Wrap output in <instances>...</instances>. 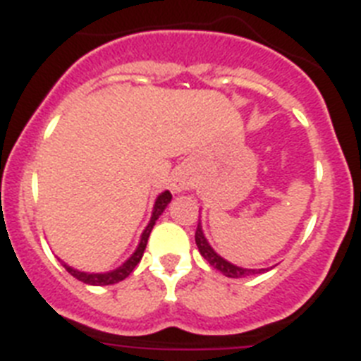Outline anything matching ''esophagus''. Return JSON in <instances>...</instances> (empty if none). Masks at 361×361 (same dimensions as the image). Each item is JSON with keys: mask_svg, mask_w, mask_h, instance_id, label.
I'll use <instances>...</instances> for the list:
<instances>
[{"mask_svg": "<svg viewBox=\"0 0 361 361\" xmlns=\"http://www.w3.org/2000/svg\"><path fill=\"white\" fill-rule=\"evenodd\" d=\"M190 177L184 171H175L173 177H171V190H173V193H183V191L190 190Z\"/></svg>", "mask_w": 361, "mask_h": 361, "instance_id": "34e87169", "label": "esophagus"}]
</instances>
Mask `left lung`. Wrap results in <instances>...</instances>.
Instances as JSON below:
<instances>
[{
	"instance_id": "obj_1",
	"label": "left lung",
	"mask_w": 361,
	"mask_h": 361,
	"mask_svg": "<svg viewBox=\"0 0 361 361\" xmlns=\"http://www.w3.org/2000/svg\"><path fill=\"white\" fill-rule=\"evenodd\" d=\"M195 242H197V247H199L200 255H202V257L208 260L209 266H213L216 271H220L222 275L229 276V279H242V276L257 275V273H264V271H267V269H247V267L235 266V264L228 262L226 258L220 257V255L213 250L212 245H209L208 238L204 237L200 220H199V226H197V231H195Z\"/></svg>"
}]
</instances>
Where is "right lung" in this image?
I'll list each match as a JSON object with an SVG mask.
<instances>
[{
    "mask_svg": "<svg viewBox=\"0 0 361 361\" xmlns=\"http://www.w3.org/2000/svg\"><path fill=\"white\" fill-rule=\"evenodd\" d=\"M170 202H171L170 191H162L161 195L155 199V204H153V212H152V219H149V222H148V226L145 228V231L141 233V240H139L137 250L133 251L132 257H130L126 262L121 264L119 267H116V269H111V271H106V273H86V271L73 269L72 266H68V264L63 262L61 258H59L63 264V267L68 271L73 279L81 280V282L88 283V286H111V283H117V282H121V280H124L126 276L130 275V273H132L133 269H135L137 264L141 262L142 253H145L146 244H148L149 233H152L153 226H155V220L162 215V212H164L166 206H168Z\"/></svg>",
    "mask_w": 361,
    "mask_h": 361,
    "instance_id": "1",
    "label": "right lung"
}]
</instances>
